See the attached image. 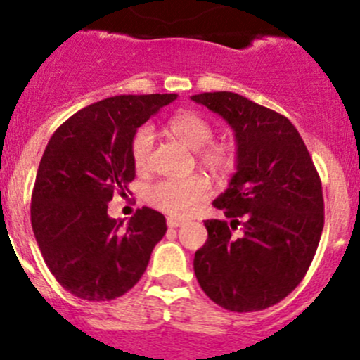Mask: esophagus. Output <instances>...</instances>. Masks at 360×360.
Here are the masks:
<instances>
[{
    "mask_svg": "<svg viewBox=\"0 0 360 360\" xmlns=\"http://www.w3.org/2000/svg\"><path fill=\"white\" fill-rule=\"evenodd\" d=\"M181 224H183V220H181V218H174V217L167 218V226H169L170 229H176V227H179Z\"/></svg>",
    "mask_w": 360,
    "mask_h": 360,
    "instance_id": "34e87169",
    "label": "esophagus"
}]
</instances>
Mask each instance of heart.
Instances as JSON below:
<instances>
[{
    "label": "heart",
    "instance_id": "b5f03b06",
    "mask_svg": "<svg viewBox=\"0 0 360 360\" xmlns=\"http://www.w3.org/2000/svg\"><path fill=\"white\" fill-rule=\"evenodd\" d=\"M170 133L197 150L200 163L217 176H227L236 165V150L227 142H214L213 124L195 112H179L169 119ZM153 131L140 127L131 142V158L134 169L143 172L149 167L153 150ZM210 181L200 174L183 179L156 181L146 190V200L150 207L170 217H184L191 207L206 199Z\"/></svg>",
    "mask_w": 360,
    "mask_h": 360
}]
</instances>
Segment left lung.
<instances>
[{
  "mask_svg": "<svg viewBox=\"0 0 360 360\" xmlns=\"http://www.w3.org/2000/svg\"><path fill=\"white\" fill-rule=\"evenodd\" d=\"M227 120L236 174L218 199L227 220H206L193 270L204 293L233 312L263 311L286 298L312 263L323 231V191L297 127L234 92L191 96ZM242 226V234L232 231Z\"/></svg>",
  "mask_w": 360,
  "mask_h": 360,
  "instance_id": "left-lung-1",
  "label": "left lung"
}]
</instances>
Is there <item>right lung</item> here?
<instances>
[{"label":"right lung","mask_w":360,"mask_h":360,"mask_svg":"<svg viewBox=\"0 0 360 360\" xmlns=\"http://www.w3.org/2000/svg\"><path fill=\"white\" fill-rule=\"evenodd\" d=\"M176 97H108L69 117L48 142L32 193V227L49 271L74 297H122L167 233L160 211L143 206L122 227L108 217V202L113 193L126 195L134 179L136 129Z\"/></svg>","instance_id":"add662e5"}]
</instances>
